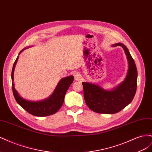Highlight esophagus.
Listing matches in <instances>:
<instances>
[{
    "label": "esophagus",
    "mask_w": 152,
    "mask_h": 152,
    "mask_svg": "<svg viewBox=\"0 0 152 152\" xmlns=\"http://www.w3.org/2000/svg\"><path fill=\"white\" fill-rule=\"evenodd\" d=\"M73 76H74V79H75V80H81V75L80 73L79 72H75L74 73H73Z\"/></svg>",
    "instance_id": "obj_1"
}]
</instances>
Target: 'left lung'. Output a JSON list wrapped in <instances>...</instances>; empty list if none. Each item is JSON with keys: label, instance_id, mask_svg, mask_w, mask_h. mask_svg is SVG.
<instances>
[{"label": "left lung", "instance_id": "1", "mask_svg": "<svg viewBox=\"0 0 152 152\" xmlns=\"http://www.w3.org/2000/svg\"><path fill=\"white\" fill-rule=\"evenodd\" d=\"M118 45L124 49L128 60L129 68L125 80L111 91L104 90L94 84L82 82L86 103L94 112L116 113L129 104L135 96L137 78L135 62L125 45L117 43L113 44V46Z\"/></svg>", "mask_w": 152, "mask_h": 152}]
</instances>
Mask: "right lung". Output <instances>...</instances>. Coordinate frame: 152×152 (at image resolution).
Here are the masks:
<instances>
[{
    "label": "right lung",
    "mask_w": 152,
    "mask_h": 152,
    "mask_svg": "<svg viewBox=\"0 0 152 152\" xmlns=\"http://www.w3.org/2000/svg\"><path fill=\"white\" fill-rule=\"evenodd\" d=\"M24 49L21 50L19 54ZM18 59V56L14 63L11 73L12 93L16 102L27 112L34 116L45 117L56 113L63 104L64 98H65L66 91L73 81V76H68L62 79L59 82L53 93L48 98L40 101V102H32V101L26 100L19 95L15 89V85L13 83L14 70H15Z\"/></svg>",
    "instance_id": "1"
}]
</instances>
